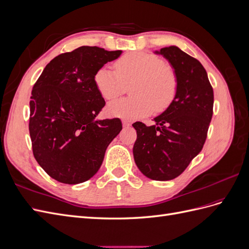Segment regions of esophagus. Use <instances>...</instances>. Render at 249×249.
Here are the masks:
<instances>
[{
  "label": "esophagus",
  "instance_id": "obj_1",
  "mask_svg": "<svg viewBox=\"0 0 249 249\" xmlns=\"http://www.w3.org/2000/svg\"><path fill=\"white\" fill-rule=\"evenodd\" d=\"M123 125L125 127V126H130L131 125V123L129 122V120H126V119H124L123 120Z\"/></svg>",
  "mask_w": 249,
  "mask_h": 249
}]
</instances>
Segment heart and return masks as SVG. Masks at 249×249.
I'll list each match as a JSON object with an SVG mask.
<instances>
[{"label": "heart", "mask_w": 249, "mask_h": 249, "mask_svg": "<svg viewBox=\"0 0 249 249\" xmlns=\"http://www.w3.org/2000/svg\"><path fill=\"white\" fill-rule=\"evenodd\" d=\"M115 71L103 65L94 73L97 91L105 100H114L123 93L124 83L134 81L133 96L113 101L108 105L111 115L135 119L152 113L156 107L165 110L175 101L178 80L176 71L152 53L131 52L117 59Z\"/></svg>", "instance_id": "obj_1"}]
</instances>
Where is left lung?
I'll use <instances>...</instances> for the list:
<instances>
[{
  "instance_id": "8db88e82",
  "label": "left lung",
  "mask_w": 249,
  "mask_h": 249,
  "mask_svg": "<svg viewBox=\"0 0 249 249\" xmlns=\"http://www.w3.org/2000/svg\"><path fill=\"white\" fill-rule=\"evenodd\" d=\"M159 53L177 72L178 93L170 106L155 118V125L133 124L137 132L133 154L145 177L169 180L182 175L201 152L213 115L214 92L197 59L177 47L163 48Z\"/></svg>"
}]
</instances>
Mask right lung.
Instances as JSON below:
<instances>
[{
	"instance_id": "1",
	"label": "right lung",
	"mask_w": 249,
	"mask_h": 249,
	"mask_svg": "<svg viewBox=\"0 0 249 249\" xmlns=\"http://www.w3.org/2000/svg\"><path fill=\"white\" fill-rule=\"evenodd\" d=\"M122 51L80 47L55 57L33 86L29 131L35 160L60 183L76 185L100 169L123 129L119 118L96 120L105 106L93 77Z\"/></svg>"
}]
</instances>
